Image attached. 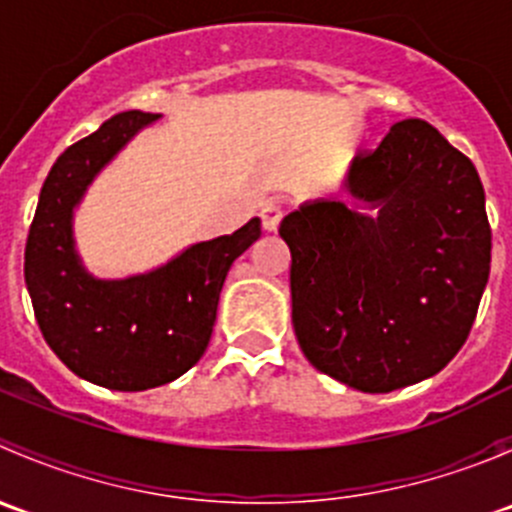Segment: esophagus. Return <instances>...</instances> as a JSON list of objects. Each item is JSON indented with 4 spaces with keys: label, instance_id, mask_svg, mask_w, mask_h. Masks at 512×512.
I'll return each mask as SVG.
<instances>
[{
    "label": "esophagus",
    "instance_id": "1",
    "mask_svg": "<svg viewBox=\"0 0 512 512\" xmlns=\"http://www.w3.org/2000/svg\"><path fill=\"white\" fill-rule=\"evenodd\" d=\"M260 220L267 232L277 230V225H280L282 220V205L277 203V200H267V203L260 208Z\"/></svg>",
    "mask_w": 512,
    "mask_h": 512
}]
</instances>
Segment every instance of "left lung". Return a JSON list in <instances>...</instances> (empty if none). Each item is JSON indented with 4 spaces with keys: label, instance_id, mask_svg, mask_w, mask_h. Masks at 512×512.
<instances>
[{
    "label": "left lung",
    "instance_id": "8db88e82",
    "mask_svg": "<svg viewBox=\"0 0 512 512\" xmlns=\"http://www.w3.org/2000/svg\"><path fill=\"white\" fill-rule=\"evenodd\" d=\"M347 188L379 213L319 200L280 223L292 324L314 369L386 394L438 374L471 334L490 272L485 193L421 118L359 153Z\"/></svg>",
    "mask_w": 512,
    "mask_h": 512
}]
</instances>
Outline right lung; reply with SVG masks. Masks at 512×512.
I'll use <instances>...</instances> for the list:
<instances>
[{
	"label": "right lung",
	"instance_id": "obj_1",
	"mask_svg": "<svg viewBox=\"0 0 512 512\" xmlns=\"http://www.w3.org/2000/svg\"><path fill=\"white\" fill-rule=\"evenodd\" d=\"M158 113L123 111L66 148L41 185L24 250V280L51 352L76 376L113 391H146L198 364L213 334L230 265L260 237V218L188 247L141 277L94 280L71 240L86 185Z\"/></svg>",
	"mask_w": 512,
	"mask_h": 512
}]
</instances>
